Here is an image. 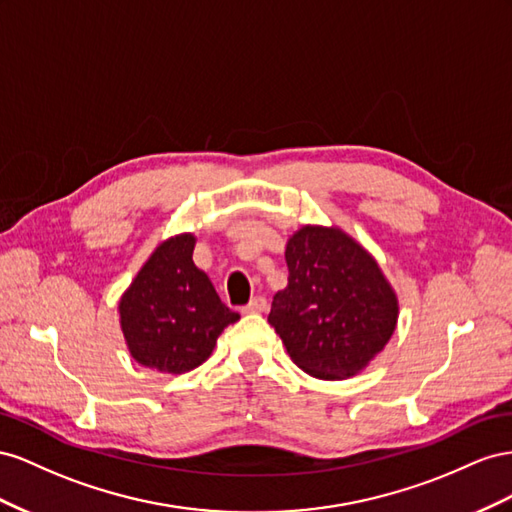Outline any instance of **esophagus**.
Wrapping results in <instances>:
<instances>
[{
    "instance_id": "esophagus-1",
    "label": "esophagus",
    "mask_w": 512,
    "mask_h": 512,
    "mask_svg": "<svg viewBox=\"0 0 512 512\" xmlns=\"http://www.w3.org/2000/svg\"><path fill=\"white\" fill-rule=\"evenodd\" d=\"M266 311H268V300L264 296H255L244 306V313H266Z\"/></svg>"
}]
</instances>
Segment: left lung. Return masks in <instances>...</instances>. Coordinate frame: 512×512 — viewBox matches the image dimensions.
<instances>
[{"label": "left lung", "instance_id": "1", "mask_svg": "<svg viewBox=\"0 0 512 512\" xmlns=\"http://www.w3.org/2000/svg\"><path fill=\"white\" fill-rule=\"evenodd\" d=\"M287 287L268 315L289 358L317 379H347L382 352L399 300L367 248L339 227L304 225L287 240Z\"/></svg>", "mask_w": 512, "mask_h": 512}]
</instances>
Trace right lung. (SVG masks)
<instances>
[{
    "label": "right lung",
    "mask_w": 512,
    "mask_h": 512,
    "mask_svg": "<svg viewBox=\"0 0 512 512\" xmlns=\"http://www.w3.org/2000/svg\"><path fill=\"white\" fill-rule=\"evenodd\" d=\"M193 251V233L160 242L118 304L130 356L158 373L193 371L210 358L218 334L240 319L195 266Z\"/></svg>",
    "instance_id": "add662e5"
}]
</instances>
